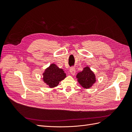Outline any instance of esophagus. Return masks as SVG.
<instances>
[{"mask_svg":"<svg viewBox=\"0 0 132 132\" xmlns=\"http://www.w3.org/2000/svg\"><path fill=\"white\" fill-rule=\"evenodd\" d=\"M69 71H70V73H71V75H75V68H74V67L70 68Z\"/></svg>","mask_w":132,"mask_h":132,"instance_id":"obj_1","label":"esophagus"}]
</instances>
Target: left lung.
<instances>
[{
	"label": "left lung",
	"mask_w": 132,
	"mask_h": 132,
	"mask_svg": "<svg viewBox=\"0 0 132 132\" xmlns=\"http://www.w3.org/2000/svg\"><path fill=\"white\" fill-rule=\"evenodd\" d=\"M78 81L83 88L89 89L96 82V77L94 72L88 66L84 68L83 70L77 74Z\"/></svg>",
	"instance_id": "left-lung-1"
}]
</instances>
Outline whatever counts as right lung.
Wrapping results in <instances>:
<instances>
[{"label": "right lung", "mask_w": 132, "mask_h": 132, "mask_svg": "<svg viewBox=\"0 0 132 132\" xmlns=\"http://www.w3.org/2000/svg\"><path fill=\"white\" fill-rule=\"evenodd\" d=\"M43 75V80L50 88L56 87L66 78V74L55 64H51L45 69Z\"/></svg>", "instance_id": "add662e5"}]
</instances>
